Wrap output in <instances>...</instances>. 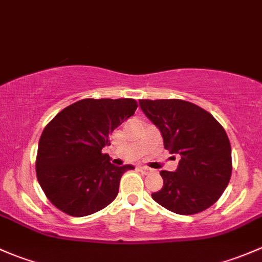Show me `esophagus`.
Masks as SVG:
<instances>
[{"instance_id":"1","label":"esophagus","mask_w":262,"mask_h":262,"mask_svg":"<svg viewBox=\"0 0 262 262\" xmlns=\"http://www.w3.org/2000/svg\"><path fill=\"white\" fill-rule=\"evenodd\" d=\"M137 169H139V171L142 172V174H147V172L151 171V169L147 168V166H139Z\"/></svg>"}]
</instances>
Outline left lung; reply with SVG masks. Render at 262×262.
Wrapping results in <instances>:
<instances>
[{"label": "left lung", "instance_id": "1", "mask_svg": "<svg viewBox=\"0 0 262 262\" xmlns=\"http://www.w3.org/2000/svg\"><path fill=\"white\" fill-rule=\"evenodd\" d=\"M140 107L159 128L164 147L180 155L175 171L161 170L164 185L154 201L178 214L209 208L227 188L231 145L225 128L209 112L182 99H140Z\"/></svg>", "mask_w": 262, "mask_h": 262}]
</instances>
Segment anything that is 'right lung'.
Returning <instances> with one entry per match:
<instances>
[{
  "mask_svg": "<svg viewBox=\"0 0 262 262\" xmlns=\"http://www.w3.org/2000/svg\"><path fill=\"white\" fill-rule=\"evenodd\" d=\"M136 108L131 98H87L64 108L48 123L37 147L36 175L56 208L84 217L113 202L121 177L134 165H113L102 149Z\"/></svg>",
  "mask_w": 262,
  "mask_h": 262,
  "instance_id": "obj_1",
  "label": "right lung"
}]
</instances>
